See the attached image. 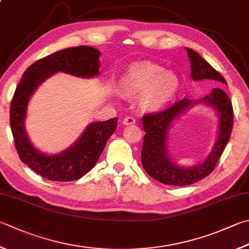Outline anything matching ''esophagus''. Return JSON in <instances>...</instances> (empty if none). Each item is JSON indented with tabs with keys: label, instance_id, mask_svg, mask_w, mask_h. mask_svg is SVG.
Here are the masks:
<instances>
[{
	"label": "esophagus",
	"instance_id": "esophagus-1",
	"mask_svg": "<svg viewBox=\"0 0 249 249\" xmlns=\"http://www.w3.org/2000/svg\"><path fill=\"white\" fill-rule=\"evenodd\" d=\"M123 124L124 125H132L137 124V120H135L133 117H125V118H124L123 120Z\"/></svg>",
	"mask_w": 249,
	"mask_h": 249
}]
</instances>
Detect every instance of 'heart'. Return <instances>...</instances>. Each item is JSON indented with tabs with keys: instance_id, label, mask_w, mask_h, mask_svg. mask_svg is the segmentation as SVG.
<instances>
[{
	"instance_id": "1",
	"label": "heart",
	"mask_w": 249,
	"mask_h": 249,
	"mask_svg": "<svg viewBox=\"0 0 249 249\" xmlns=\"http://www.w3.org/2000/svg\"><path fill=\"white\" fill-rule=\"evenodd\" d=\"M120 86L130 95L141 92L139 102L143 108L159 110L176 96L180 88V78L157 64L139 63L126 70Z\"/></svg>"
}]
</instances>
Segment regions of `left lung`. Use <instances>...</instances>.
I'll return each mask as SVG.
<instances>
[{"mask_svg":"<svg viewBox=\"0 0 249 249\" xmlns=\"http://www.w3.org/2000/svg\"><path fill=\"white\" fill-rule=\"evenodd\" d=\"M191 63V77L194 81L214 80L226 84L224 78L201 57L197 52L186 48ZM201 104L209 106L218 117V137L209 156L197 165L183 167L172 160L167 152L168 130L173 124L192 107ZM144 135L142 147V165L144 170L158 182L168 185H190L213 172L221 157L224 147L231 137L233 128L232 103L221 89H213L210 94L199 100H183L177 102L163 111L149 114L142 118Z\"/></svg>","mask_w":249,"mask_h":249,"instance_id":"obj_1","label":"left lung"}]
</instances>
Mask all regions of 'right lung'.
I'll return each instance as SVG.
<instances>
[{"instance_id": "1", "label": "right lung", "mask_w": 249, "mask_h": 249, "mask_svg": "<svg viewBox=\"0 0 249 249\" xmlns=\"http://www.w3.org/2000/svg\"><path fill=\"white\" fill-rule=\"evenodd\" d=\"M100 56V51L87 45L55 52L32 64L16 88L9 116L15 146L21 161L45 179L69 182L80 179L90 171L116 131L118 118L89 124L76 142L65 151L42 153L31 143L25 126L30 98L46 79L59 71L84 79L97 77Z\"/></svg>"}]
</instances>
